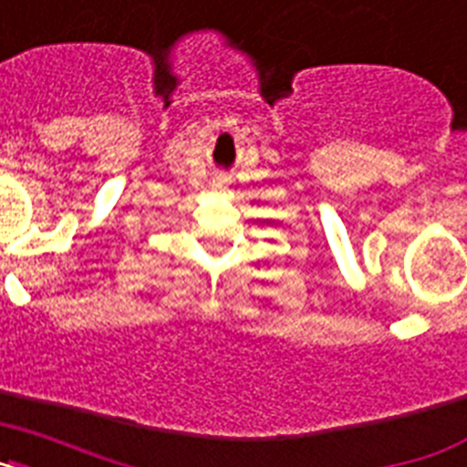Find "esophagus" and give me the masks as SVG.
<instances>
[{"instance_id": "obj_1", "label": "esophagus", "mask_w": 467, "mask_h": 467, "mask_svg": "<svg viewBox=\"0 0 467 467\" xmlns=\"http://www.w3.org/2000/svg\"><path fill=\"white\" fill-rule=\"evenodd\" d=\"M224 184H226L224 177H217V180H214V187H224Z\"/></svg>"}]
</instances>
